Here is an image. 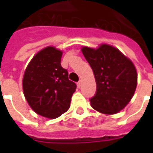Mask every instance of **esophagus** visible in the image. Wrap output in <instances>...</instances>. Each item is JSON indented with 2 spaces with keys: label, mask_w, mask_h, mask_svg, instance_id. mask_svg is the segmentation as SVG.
<instances>
[{
  "label": "esophagus",
  "mask_w": 153,
  "mask_h": 153,
  "mask_svg": "<svg viewBox=\"0 0 153 153\" xmlns=\"http://www.w3.org/2000/svg\"><path fill=\"white\" fill-rule=\"evenodd\" d=\"M77 86H78V87H79V88H80V87L82 86V82L81 81L78 82H77Z\"/></svg>",
  "instance_id": "esophagus-1"
}]
</instances>
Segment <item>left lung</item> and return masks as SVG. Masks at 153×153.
Segmentation results:
<instances>
[{"instance_id":"1","label":"left lung","mask_w":153,"mask_h":153,"mask_svg":"<svg viewBox=\"0 0 153 153\" xmlns=\"http://www.w3.org/2000/svg\"><path fill=\"white\" fill-rule=\"evenodd\" d=\"M82 51L93 70L96 93L90 99L97 111L114 114L121 111L133 98L137 74L131 60L118 49L102 44L98 49L84 47Z\"/></svg>"}]
</instances>
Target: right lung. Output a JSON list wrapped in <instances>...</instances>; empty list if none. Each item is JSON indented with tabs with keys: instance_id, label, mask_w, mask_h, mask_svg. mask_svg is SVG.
Here are the masks:
<instances>
[{
	"instance_id": "right-lung-1",
	"label": "right lung",
	"mask_w": 153,
	"mask_h": 153,
	"mask_svg": "<svg viewBox=\"0 0 153 153\" xmlns=\"http://www.w3.org/2000/svg\"><path fill=\"white\" fill-rule=\"evenodd\" d=\"M62 52L48 47L35 55L23 79L25 98L36 114L56 118L70 108L76 84L61 66Z\"/></svg>"
}]
</instances>
